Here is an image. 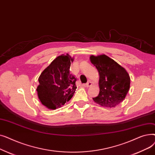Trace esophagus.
<instances>
[{
    "mask_svg": "<svg viewBox=\"0 0 155 155\" xmlns=\"http://www.w3.org/2000/svg\"><path fill=\"white\" fill-rule=\"evenodd\" d=\"M92 82H91V81H88V82L86 84V87H90L91 86H92Z\"/></svg>",
    "mask_w": 155,
    "mask_h": 155,
    "instance_id": "34e87169",
    "label": "esophagus"
}]
</instances>
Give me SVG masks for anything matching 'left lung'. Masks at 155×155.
Instances as JSON below:
<instances>
[{
    "label": "left lung",
    "mask_w": 155,
    "mask_h": 155,
    "mask_svg": "<svg viewBox=\"0 0 155 155\" xmlns=\"http://www.w3.org/2000/svg\"><path fill=\"white\" fill-rule=\"evenodd\" d=\"M91 62L99 74L100 92L94 101L104 107H116L128 93L131 79L126 70L105 54L91 55Z\"/></svg>",
    "instance_id": "obj_1"
}]
</instances>
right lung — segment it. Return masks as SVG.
Masks as SVG:
<instances>
[{
  "label": "right lung",
  "instance_id": "add662e5",
  "mask_svg": "<svg viewBox=\"0 0 155 155\" xmlns=\"http://www.w3.org/2000/svg\"><path fill=\"white\" fill-rule=\"evenodd\" d=\"M73 61L68 53L61 54L47 67L39 77L37 87L38 98L48 109L54 110L68 102L75 92V77L70 73Z\"/></svg>",
  "mask_w": 155,
  "mask_h": 155
}]
</instances>
